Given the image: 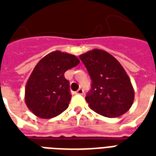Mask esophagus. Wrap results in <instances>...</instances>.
<instances>
[{"label": "esophagus", "instance_id": "34e87169", "mask_svg": "<svg viewBox=\"0 0 156 156\" xmlns=\"http://www.w3.org/2000/svg\"><path fill=\"white\" fill-rule=\"evenodd\" d=\"M76 93H77L78 94H83V88H78Z\"/></svg>", "mask_w": 156, "mask_h": 156}]
</instances>
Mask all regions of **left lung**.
<instances>
[{"label":"left lung","mask_w":156,"mask_h":156,"mask_svg":"<svg viewBox=\"0 0 156 156\" xmlns=\"http://www.w3.org/2000/svg\"><path fill=\"white\" fill-rule=\"evenodd\" d=\"M79 58L92 79L91 90L85 98L90 108L108 118L126 113L133 105L134 91L119 62L101 49H93Z\"/></svg>","instance_id":"left-lung-1"}]
</instances>
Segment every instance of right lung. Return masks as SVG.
Returning <instances> with one entry per match:
<instances>
[{"instance_id": "add662e5", "label": "right lung", "mask_w": 156, "mask_h": 156, "mask_svg": "<svg viewBox=\"0 0 156 156\" xmlns=\"http://www.w3.org/2000/svg\"><path fill=\"white\" fill-rule=\"evenodd\" d=\"M79 62L76 56L60 51H51L37 62L25 88L26 105L36 116L51 119L68 108L72 95L64 73Z\"/></svg>"}]
</instances>
